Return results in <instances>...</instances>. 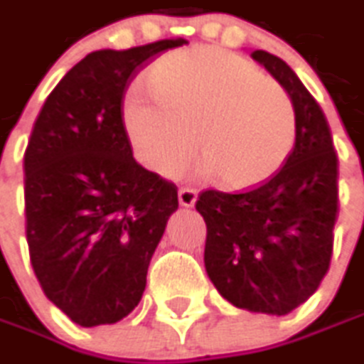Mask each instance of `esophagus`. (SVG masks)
<instances>
[{"mask_svg": "<svg viewBox=\"0 0 364 364\" xmlns=\"http://www.w3.org/2000/svg\"><path fill=\"white\" fill-rule=\"evenodd\" d=\"M178 200L182 207H193L196 203V191L195 188H188V186H182L178 191Z\"/></svg>", "mask_w": 364, "mask_h": 364, "instance_id": "34e87169", "label": "esophagus"}]
</instances>
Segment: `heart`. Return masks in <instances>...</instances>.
I'll return each instance as SVG.
<instances>
[{
	"label": "heart",
	"instance_id": "heart-1",
	"mask_svg": "<svg viewBox=\"0 0 364 364\" xmlns=\"http://www.w3.org/2000/svg\"><path fill=\"white\" fill-rule=\"evenodd\" d=\"M155 95L130 92L122 119L136 159L173 178L193 153L225 188L272 178L296 143V109L286 89L247 60L220 49H188L149 72Z\"/></svg>",
	"mask_w": 364,
	"mask_h": 364
}]
</instances>
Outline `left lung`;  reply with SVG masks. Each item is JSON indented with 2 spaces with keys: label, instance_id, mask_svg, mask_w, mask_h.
<instances>
[{
  "label": "left lung",
  "instance_id": "1",
  "mask_svg": "<svg viewBox=\"0 0 364 364\" xmlns=\"http://www.w3.org/2000/svg\"><path fill=\"white\" fill-rule=\"evenodd\" d=\"M250 55L290 95L296 143L265 182L242 193L203 191L195 207L207 223L205 267L221 296L252 313L288 315L329 269L340 164L323 109L292 68L261 49Z\"/></svg>",
  "mask_w": 364,
  "mask_h": 364
}]
</instances>
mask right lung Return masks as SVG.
I'll use <instances>...</instances> for the list:
<instances>
[{
	"label": "right lung",
	"instance_id": "right-lung-1",
	"mask_svg": "<svg viewBox=\"0 0 364 364\" xmlns=\"http://www.w3.org/2000/svg\"><path fill=\"white\" fill-rule=\"evenodd\" d=\"M164 39L92 51L49 92L24 151V228L41 290L74 323H116L139 302L178 188L132 157L124 97Z\"/></svg>",
	"mask_w": 364,
	"mask_h": 364
}]
</instances>
